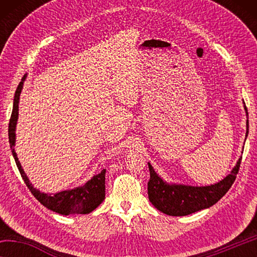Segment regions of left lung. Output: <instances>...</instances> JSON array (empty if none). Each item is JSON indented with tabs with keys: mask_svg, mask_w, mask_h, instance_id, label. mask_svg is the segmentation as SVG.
Returning a JSON list of instances; mask_svg holds the SVG:
<instances>
[{
	"mask_svg": "<svg viewBox=\"0 0 257 257\" xmlns=\"http://www.w3.org/2000/svg\"><path fill=\"white\" fill-rule=\"evenodd\" d=\"M243 106H245L246 115H248L245 102H243ZM246 123L247 137L248 120H247ZM240 162L241 156L230 175L225 177L223 180L217 182V184L205 187L168 184V182L163 181L162 178L159 177L151 163H149L150 181L147 184V190H149L150 202L159 211L172 216L188 215L191 213L210 207L214 205L216 202H219L227 194L230 187L232 186L239 171Z\"/></svg>",
	"mask_w": 257,
	"mask_h": 257,
	"instance_id": "obj_1",
	"label": "left lung"
}]
</instances>
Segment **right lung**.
<instances>
[{"instance_id":"add662e5","label":"right lung","mask_w":257,"mask_h":257,"mask_svg":"<svg viewBox=\"0 0 257 257\" xmlns=\"http://www.w3.org/2000/svg\"><path fill=\"white\" fill-rule=\"evenodd\" d=\"M25 75L21 79L20 84L17 87L15 98H14V108H12L10 122H9V143L14 155L17 167L19 169V172L25 181L26 186L28 187L29 190L38 202L43 204L49 210L59 213L62 215H70V214H88L94 211L99 204H101L104 198H105V169L95 175L92 179L86 182L84 186L77 187L71 190H63L54 195L41 193L40 190L34 188L33 185L29 182L28 177L26 176L25 171L21 168V164L18 160V156L15 152L16 144V125L17 120H18V111H19V98L20 93L23 89L24 81L26 79Z\"/></svg>"}]
</instances>
